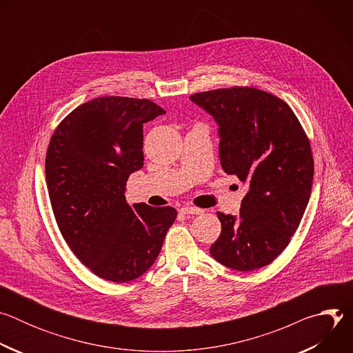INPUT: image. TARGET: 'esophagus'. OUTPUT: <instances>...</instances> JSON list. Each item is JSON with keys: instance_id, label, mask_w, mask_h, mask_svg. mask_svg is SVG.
Masks as SVG:
<instances>
[{"instance_id": "34e87169", "label": "esophagus", "mask_w": 353, "mask_h": 353, "mask_svg": "<svg viewBox=\"0 0 353 353\" xmlns=\"http://www.w3.org/2000/svg\"><path fill=\"white\" fill-rule=\"evenodd\" d=\"M180 211H181L183 214H194V215H198V214H203V212H204V210L196 208V207H190V205L183 207Z\"/></svg>"}]
</instances>
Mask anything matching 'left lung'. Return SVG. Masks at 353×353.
<instances>
[{"mask_svg": "<svg viewBox=\"0 0 353 353\" xmlns=\"http://www.w3.org/2000/svg\"><path fill=\"white\" fill-rule=\"evenodd\" d=\"M190 99L219 125L225 173L248 184L237 216L218 212L222 232L211 256L236 271L271 264L290 241L310 199L314 162L309 138L282 99L248 86Z\"/></svg>", "mask_w": 353, "mask_h": 353, "instance_id": "left-lung-1", "label": "left lung"}]
</instances>
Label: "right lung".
Returning <instances> with one entry per match:
<instances>
[{"instance_id":"add662e5","label":"right lung","mask_w":353,"mask_h":353,"mask_svg":"<svg viewBox=\"0 0 353 353\" xmlns=\"http://www.w3.org/2000/svg\"><path fill=\"white\" fill-rule=\"evenodd\" d=\"M166 112L148 99L97 97L56 128L46 181L59 229L94 275L128 282L158 259L177 211L128 205L125 185L143 166L142 127Z\"/></svg>"}]
</instances>
